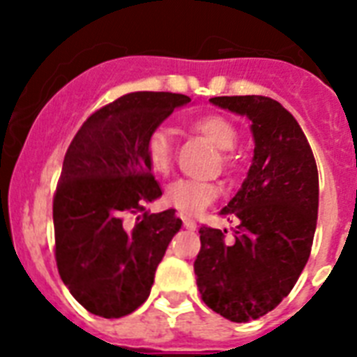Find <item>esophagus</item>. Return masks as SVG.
Here are the masks:
<instances>
[{
    "label": "esophagus",
    "mask_w": 357,
    "mask_h": 357,
    "mask_svg": "<svg viewBox=\"0 0 357 357\" xmlns=\"http://www.w3.org/2000/svg\"><path fill=\"white\" fill-rule=\"evenodd\" d=\"M183 226L187 229H190V231H192V229H196V222L190 217H183Z\"/></svg>",
    "instance_id": "1"
}]
</instances>
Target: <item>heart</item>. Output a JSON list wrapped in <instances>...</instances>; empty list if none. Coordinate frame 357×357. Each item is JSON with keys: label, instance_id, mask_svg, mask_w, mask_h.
Instances as JSON below:
<instances>
[{"label": "heart", "instance_id": "obj_1", "mask_svg": "<svg viewBox=\"0 0 357 357\" xmlns=\"http://www.w3.org/2000/svg\"><path fill=\"white\" fill-rule=\"evenodd\" d=\"M190 129L204 135L209 142L222 150V161H228L229 153L238 140V131L231 120L222 114H202L190 122ZM144 159L151 172L165 176L172 167V140L162 128L151 129L144 140ZM218 185L213 181L200 179H178L167 187L162 202L181 215H198L204 211L213 200H217Z\"/></svg>", "mask_w": 357, "mask_h": 357}]
</instances>
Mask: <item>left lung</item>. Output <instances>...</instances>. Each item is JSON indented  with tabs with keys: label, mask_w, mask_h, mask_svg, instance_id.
<instances>
[{
	"label": "left lung",
	"mask_w": 357,
	"mask_h": 357,
	"mask_svg": "<svg viewBox=\"0 0 357 357\" xmlns=\"http://www.w3.org/2000/svg\"><path fill=\"white\" fill-rule=\"evenodd\" d=\"M215 105L252 122L254 161L243 187L220 211L226 229L202 226L196 285L207 307L231 322L255 321L282 302L310 259L319 213V172L294 116L265 96H218Z\"/></svg>",
	"instance_id": "left-lung-1"
}]
</instances>
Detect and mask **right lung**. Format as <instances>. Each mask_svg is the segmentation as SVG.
Segmentation results:
<instances>
[{
	"label": "right lung",
	"instance_id": "right-lung-1",
	"mask_svg": "<svg viewBox=\"0 0 357 357\" xmlns=\"http://www.w3.org/2000/svg\"><path fill=\"white\" fill-rule=\"evenodd\" d=\"M189 102L172 92L126 94L92 113L66 150L53 196L55 261L72 296L94 315L120 319L144 304L181 228L176 209L143 213L131 229L123 220L162 195L144 140Z\"/></svg>",
	"mask_w": 357,
	"mask_h": 357
}]
</instances>
